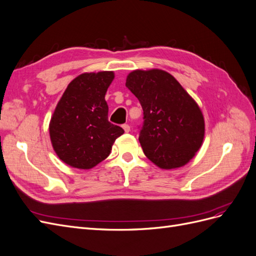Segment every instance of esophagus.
Instances as JSON below:
<instances>
[{
	"label": "esophagus",
	"instance_id": "esophagus-1",
	"mask_svg": "<svg viewBox=\"0 0 256 256\" xmlns=\"http://www.w3.org/2000/svg\"><path fill=\"white\" fill-rule=\"evenodd\" d=\"M122 129L125 130V132H129V131H130V126L128 125V124H124Z\"/></svg>",
	"mask_w": 256,
	"mask_h": 256
}]
</instances>
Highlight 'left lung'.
Segmentation results:
<instances>
[{"instance_id":"obj_1","label":"left lung","mask_w":256,"mask_h":256,"mask_svg":"<svg viewBox=\"0 0 256 256\" xmlns=\"http://www.w3.org/2000/svg\"><path fill=\"white\" fill-rule=\"evenodd\" d=\"M126 86L144 112L138 141L145 156L164 170L187 164L205 136L204 116L196 100L171 74L161 69L131 72Z\"/></svg>"}]
</instances>
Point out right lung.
Listing matches in <instances>:
<instances>
[{
  "label": "right lung",
  "instance_id": "1",
  "mask_svg": "<svg viewBox=\"0 0 256 256\" xmlns=\"http://www.w3.org/2000/svg\"><path fill=\"white\" fill-rule=\"evenodd\" d=\"M113 72H84L68 84L49 124L58 157L72 168L88 170L109 156L124 129L108 120L104 99Z\"/></svg>",
  "mask_w": 256,
  "mask_h": 256
}]
</instances>
